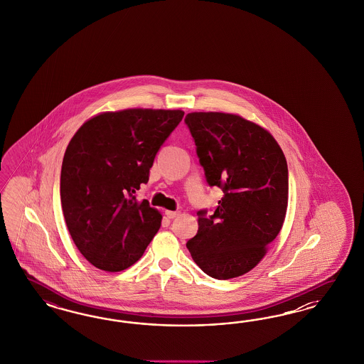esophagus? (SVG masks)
<instances>
[{
  "instance_id": "obj_1",
  "label": "esophagus",
  "mask_w": 364,
  "mask_h": 364,
  "mask_svg": "<svg viewBox=\"0 0 364 364\" xmlns=\"http://www.w3.org/2000/svg\"><path fill=\"white\" fill-rule=\"evenodd\" d=\"M180 215V212H177V210H166V216L168 219H175Z\"/></svg>"
}]
</instances>
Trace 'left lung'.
I'll use <instances>...</instances> for the list:
<instances>
[{
	"instance_id": "obj_1",
	"label": "left lung",
	"mask_w": 364,
	"mask_h": 364,
	"mask_svg": "<svg viewBox=\"0 0 364 364\" xmlns=\"http://www.w3.org/2000/svg\"><path fill=\"white\" fill-rule=\"evenodd\" d=\"M186 124L208 184L224 192L213 215L198 212L188 251L215 279L244 275L262 262L286 219V156L271 133L235 113L192 112Z\"/></svg>"
}]
</instances>
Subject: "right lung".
Returning a JSON list of instances; mask_svg holds the SVG:
<instances>
[{"label":"right lung","mask_w":364,"mask_h":364,"mask_svg":"<svg viewBox=\"0 0 364 364\" xmlns=\"http://www.w3.org/2000/svg\"><path fill=\"white\" fill-rule=\"evenodd\" d=\"M180 109L102 112L68 144L60 178L66 227L96 268L134 264L161 225V213L134 198L149 180L154 156L181 122Z\"/></svg>","instance_id":"add662e5"}]
</instances>
